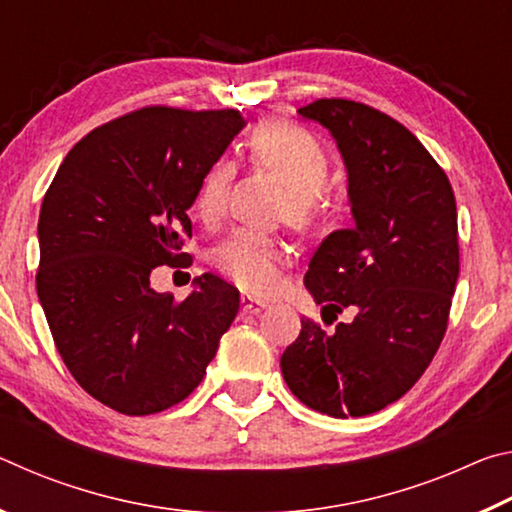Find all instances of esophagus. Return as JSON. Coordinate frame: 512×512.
Segmentation results:
<instances>
[{
    "label": "esophagus",
    "mask_w": 512,
    "mask_h": 512,
    "mask_svg": "<svg viewBox=\"0 0 512 512\" xmlns=\"http://www.w3.org/2000/svg\"><path fill=\"white\" fill-rule=\"evenodd\" d=\"M241 309L246 311V314H259V311L266 309V302L264 300H255L250 296H241Z\"/></svg>",
    "instance_id": "obj_1"
}]
</instances>
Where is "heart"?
Instances as JSON below:
<instances>
[{"instance_id": "b5f03b06", "label": "heart", "mask_w": 512, "mask_h": 512, "mask_svg": "<svg viewBox=\"0 0 512 512\" xmlns=\"http://www.w3.org/2000/svg\"><path fill=\"white\" fill-rule=\"evenodd\" d=\"M248 158L257 167L273 171L287 185L282 214L296 228L316 219L325 198L329 160L323 146L302 126L287 121H266L246 140ZM235 167L228 160L214 162L196 189L194 212L205 225H219L228 210ZM287 250L271 237L237 230L216 248L214 266L248 293H271L280 284V266Z\"/></svg>"}]
</instances>
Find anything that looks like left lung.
Instances as JSON below:
<instances>
[{
	"label": "left lung",
	"instance_id": "obj_1",
	"mask_svg": "<svg viewBox=\"0 0 512 512\" xmlns=\"http://www.w3.org/2000/svg\"><path fill=\"white\" fill-rule=\"evenodd\" d=\"M298 115L334 137L354 221L320 241L305 287L323 318L357 314L334 332L302 318L280 366L309 409L361 418L411 391L443 341L458 280L456 201L418 137L384 112L320 99Z\"/></svg>",
	"mask_w": 512,
	"mask_h": 512
}]
</instances>
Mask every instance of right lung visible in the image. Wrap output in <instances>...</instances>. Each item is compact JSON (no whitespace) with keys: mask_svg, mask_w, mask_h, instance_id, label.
Segmentation results:
<instances>
[{"mask_svg":"<svg viewBox=\"0 0 512 512\" xmlns=\"http://www.w3.org/2000/svg\"><path fill=\"white\" fill-rule=\"evenodd\" d=\"M244 126L239 110L142 108L85 135L47 189L40 305L67 370L110 409L151 415L183 402L237 316L239 291L219 275L196 277L183 302L149 280L189 259L187 210Z\"/></svg>","mask_w":512,"mask_h":512,"instance_id":"add662e5","label":"right lung"}]
</instances>
